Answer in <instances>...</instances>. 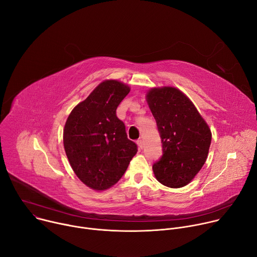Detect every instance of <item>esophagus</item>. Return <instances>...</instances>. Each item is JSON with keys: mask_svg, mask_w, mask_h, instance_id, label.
Wrapping results in <instances>:
<instances>
[{"mask_svg": "<svg viewBox=\"0 0 257 257\" xmlns=\"http://www.w3.org/2000/svg\"><path fill=\"white\" fill-rule=\"evenodd\" d=\"M137 144H138V147H139V149H143V141L142 140H138L137 141Z\"/></svg>", "mask_w": 257, "mask_h": 257, "instance_id": "obj_1", "label": "esophagus"}]
</instances>
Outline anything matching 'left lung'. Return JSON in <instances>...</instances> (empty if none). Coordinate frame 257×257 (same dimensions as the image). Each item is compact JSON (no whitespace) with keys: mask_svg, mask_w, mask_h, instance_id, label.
I'll use <instances>...</instances> for the list:
<instances>
[{"mask_svg":"<svg viewBox=\"0 0 257 257\" xmlns=\"http://www.w3.org/2000/svg\"><path fill=\"white\" fill-rule=\"evenodd\" d=\"M147 103L156 120L162 156L152 168L156 180L169 188L188 185L206 161L211 132L192 101L179 89H151Z\"/></svg>","mask_w":257,"mask_h":257,"instance_id":"1","label":"left lung"}]
</instances>
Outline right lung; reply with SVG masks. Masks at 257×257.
<instances>
[{"instance_id":"obj_1","label":"right lung","mask_w":257,"mask_h":257,"mask_svg":"<svg viewBox=\"0 0 257 257\" xmlns=\"http://www.w3.org/2000/svg\"><path fill=\"white\" fill-rule=\"evenodd\" d=\"M121 81H102L69 114L63 144L77 178L89 188L104 191L115 185L138 151L127 139L116 109L130 93Z\"/></svg>"}]
</instances>
